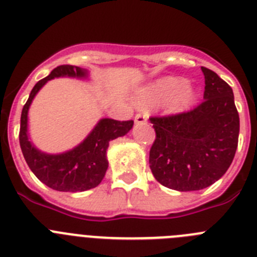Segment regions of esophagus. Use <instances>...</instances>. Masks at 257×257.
<instances>
[{"label": "esophagus", "mask_w": 257, "mask_h": 257, "mask_svg": "<svg viewBox=\"0 0 257 257\" xmlns=\"http://www.w3.org/2000/svg\"><path fill=\"white\" fill-rule=\"evenodd\" d=\"M147 122V115L145 114H136L135 123H145Z\"/></svg>", "instance_id": "34e87169"}]
</instances>
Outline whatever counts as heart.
I'll return each mask as SVG.
<instances>
[{"label": "heart", "mask_w": 257, "mask_h": 257, "mask_svg": "<svg viewBox=\"0 0 257 257\" xmlns=\"http://www.w3.org/2000/svg\"><path fill=\"white\" fill-rule=\"evenodd\" d=\"M197 95L196 88L187 85V81L181 77H165L143 88L136 96V100L142 106H152L169 101L167 112L170 114H179L187 112L194 104Z\"/></svg>", "instance_id": "b5f03b06"}]
</instances>
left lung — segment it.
<instances>
[{"mask_svg": "<svg viewBox=\"0 0 257 257\" xmlns=\"http://www.w3.org/2000/svg\"><path fill=\"white\" fill-rule=\"evenodd\" d=\"M205 101L188 113L151 118L156 140L149 165L158 183L179 192L212 185L233 162L239 135V115L230 86L202 67Z\"/></svg>", "mask_w": 257, "mask_h": 257, "instance_id": "1", "label": "left lung"}]
</instances>
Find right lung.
<instances>
[{
  "label": "right lung",
  "instance_id": "right-lung-1",
  "mask_svg": "<svg viewBox=\"0 0 257 257\" xmlns=\"http://www.w3.org/2000/svg\"><path fill=\"white\" fill-rule=\"evenodd\" d=\"M60 77L90 79V72L74 65H60L32 88L20 117L19 142L23 156L29 169L40 181L59 192H85L101 183L108 170L109 143L126 135L133 128L134 121H115L101 118L82 142L74 148L61 153H46L38 149L29 138L28 112L32 101L49 81Z\"/></svg>",
  "mask_w": 257,
  "mask_h": 257
}]
</instances>
